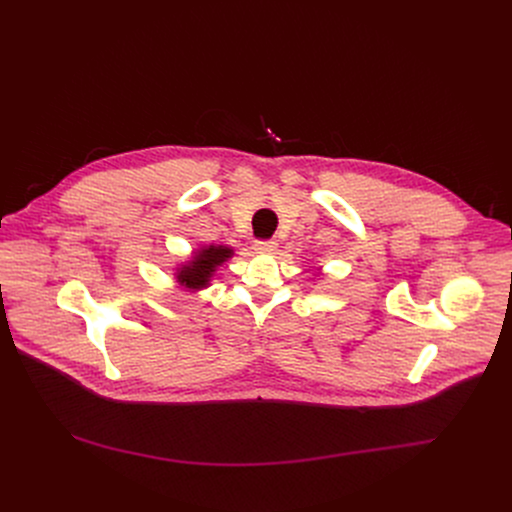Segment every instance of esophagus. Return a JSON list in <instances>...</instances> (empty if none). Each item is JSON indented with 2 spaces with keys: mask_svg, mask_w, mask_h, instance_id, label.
<instances>
[{
  "mask_svg": "<svg viewBox=\"0 0 512 512\" xmlns=\"http://www.w3.org/2000/svg\"><path fill=\"white\" fill-rule=\"evenodd\" d=\"M253 249L257 253H273L277 249V241L275 239H261V241H255Z\"/></svg>",
  "mask_w": 512,
  "mask_h": 512,
  "instance_id": "obj_1",
  "label": "esophagus"
}]
</instances>
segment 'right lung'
<instances>
[{"label":"right lung","instance_id":"obj_1","mask_svg":"<svg viewBox=\"0 0 512 512\" xmlns=\"http://www.w3.org/2000/svg\"><path fill=\"white\" fill-rule=\"evenodd\" d=\"M231 255H233V249H229V247L210 245V247L202 249L200 253H196L194 259L180 269L178 281L186 287H192V289L204 287V285H208L216 267L225 263Z\"/></svg>","mask_w":512,"mask_h":512}]
</instances>
